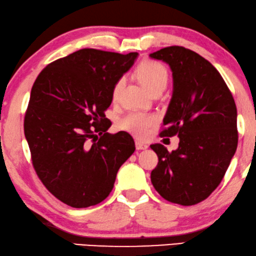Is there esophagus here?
<instances>
[{
  "instance_id": "obj_1",
  "label": "esophagus",
  "mask_w": 256,
  "mask_h": 256,
  "mask_svg": "<svg viewBox=\"0 0 256 256\" xmlns=\"http://www.w3.org/2000/svg\"><path fill=\"white\" fill-rule=\"evenodd\" d=\"M147 146L146 144H144V142H136V148L138 150H146L147 148Z\"/></svg>"
}]
</instances>
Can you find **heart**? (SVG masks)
<instances>
[{"instance_id":"obj_1","label":"heart","mask_w":256,"mask_h":256,"mask_svg":"<svg viewBox=\"0 0 256 256\" xmlns=\"http://www.w3.org/2000/svg\"><path fill=\"white\" fill-rule=\"evenodd\" d=\"M136 75L147 90L152 92L156 89H164L168 82V72L162 64L154 60H144L136 66ZM125 78H120L114 82L112 87V98L116 100L122 88L124 87ZM158 117L156 114L131 112L122 118L118 123L120 128L132 133L138 138H145L150 128L156 124Z\"/></svg>"}]
</instances>
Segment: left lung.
Returning a JSON list of instances; mask_svg holds the SVG:
<instances>
[{
    "label": "left lung",
    "instance_id": "obj_1",
    "mask_svg": "<svg viewBox=\"0 0 256 256\" xmlns=\"http://www.w3.org/2000/svg\"><path fill=\"white\" fill-rule=\"evenodd\" d=\"M150 56L167 62L174 78L160 136L180 138L172 152L150 145L159 158L150 181L168 202L195 205L220 184L236 150L234 98L219 72L192 50L169 46Z\"/></svg>",
    "mask_w": 256,
    "mask_h": 256
}]
</instances>
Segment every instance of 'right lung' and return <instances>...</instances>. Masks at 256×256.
Returning <instances> with one entry per match:
<instances>
[{
  "label": "right lung",
  "mask_w": 256,
  "mask_h": 256,
  "mask_svg": "<svg viewBox=\"0 0 256 256\" xmlns=\"http://www.w3.org/2000/svg\"><path fill=\"white\" fill-rule=\"evenodd\" d=\"M138 53L82 48L48 64L36 78L24 133L36 174L72 208L109 196L120 166L134 152L128 132L108 133L112 87Z\"/></svg>",
  "instance_id": "right-lung-1"
}]
</instances>
